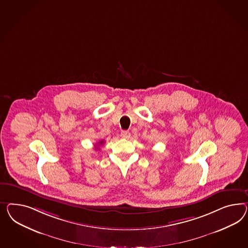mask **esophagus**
<instances>
[{
  "instance_id": "1",
  "label": "esophagus",
  "mask_w": 248,
  "mask_h": 248,
  "mask_svg": "<svg viewBox=\"0 0 248 248\" xmlns=\"http://www.w3.org/2000/svg\"><path fill=\"white\" fill-rule=\"evenodd\" d=\"M120 135L122 138H124V139H128V138H130L131 134H130V132H129V131H122V132H121Z\"/></svg>"
}]
</instances>
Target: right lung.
<instances>
[{
    "label": "right lung",
    "mask_w": 248,
    "mask_h": 248,
    "mask_svg": "<svg viewBox=\"0 0 248 248\" xmlns=\"http://www.w3.org/2000/svg\"><path fill=\"white\" fill-rule=\"evenodd\" d=\"M103 143H104V141H99V142H98V145H99V144H103Z\"/></svg>",
    "instance_id": "1"
}]
</instances>
